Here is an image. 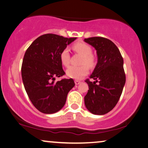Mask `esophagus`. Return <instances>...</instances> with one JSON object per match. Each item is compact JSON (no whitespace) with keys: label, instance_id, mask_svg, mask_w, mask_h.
I'll list each match as a JSON object with an SVG mask.
<instances>
[{"label":"esophagus","instance_id":"esophagus-1","mask_svg":"<svg viewBox=\"0 0 148 148\" xmlns=\"http://www.w3.org/2000/svg\"><path fill=\"white\" fill-rule=\"evenodd\" d=\"M74 82H75V84H76V85H78V84H79L80 82H81L80 81V80H76Z\"/></svg>","mask_w":148,"mask_h":148}]
</instances>
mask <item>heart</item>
<instances>
[{
	"mask_svg": "<svg viewBox=\"0 0 148 148\" xmlns=\"http://www.w3.org/2000/svg\"><path fill=\"white\" fill-rule=\"evenodd\" d=\"M72 49L76 53L81 55V64L80 66H71L66 71L69 77L74 79H81L87 74L88 67L94 68L97 64V58L92 53V48L89 45L84 42H76L73 44ZM60 60L64 66L68 67L70 64V55L68 49H64L60 53ZM87 64V66L86 65Z\"/></svg>",
	"mask_w": 148,
	"mask_h": 148,
	"instance_id": "1",
	"label": "heart"
}]
</instances>
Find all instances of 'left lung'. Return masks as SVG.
I'll list each match as a JSON object with an SVG mask.
<instances>
[{"label":"left lung","mask_w":148,"mask_h":148,"mask_svg":"<svg viewBox=\"0 0 148 148\" xmlns=\"http://www.w3.org/2000/svg\"><path fill=\"white\" fill-rule=\"evenodd\" d=\"M84 41L95 47L98 57L97 66L90 76L94 82L85 80L89 89L84 96V103L92 114L103 115L115 107L123 92L126 81L123 58L109 39L96 36Z\"/></svg>","instance_id":"obj_1"}]
</instances>
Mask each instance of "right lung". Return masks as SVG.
Segmentation results:
<instances>
[{
	"instance_id": "add662e5",
	"label": "right lung",
	"mask_w": 148,
	"mask_h": 148,
	"mask_svg": "<svg viewBox=\"0 0 148 148\" xmlns=\"http://www.w3.org/2000/svg\"><path fill=\"white\" fill-rule=\"evenodd\" d=\"M76 38L46 34L37 38L25 51L21 65V77L29 99L38 111L53 114L64 107L68 92L75 85L72 78L56 77L66 74L60 53Z\"/></svg>"
}]
</instances>
